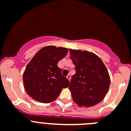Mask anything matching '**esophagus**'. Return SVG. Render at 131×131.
<instances>
[{
    "instance_id": "1",
    "label": "esophagus",
    "mask_w": 131,
    "mask_h": 131,
    "mask_svg": "<svg viewBox=\"0 0 131 131\" xmlns=\"http://www.w3.org/2000/svg\"><path fill=\"white\" fill-rule=\"evenodd\" d=\"M67 78H68V80H69V81H70V80H71V75H70V74H68V75L67 77Z\"/></svg>"
}]
</instances>
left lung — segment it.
<instances>
[{
    "label": "left lung",
    "instance_id": "obj_1",
    "mask_svg": "<svg viewBox=\"0 0 131 131\" xmlns=\"http://www.w3.org/2000/svg\"><path fill=\"white\" fill-rule=\"evenodd\" d=\"M69 51L76 71L69 87L73 101L85 107L98 104L106 96L110 86V75L105 65L90 51L72 49Z\"/></svg>",
    "mask_w": 131,
    "mask_h": 131
}]
</instances>
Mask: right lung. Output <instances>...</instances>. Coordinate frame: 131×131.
<instances>
[{"instance_id":"add662e5","label":"right lung","mask_w":131,"mask_h":131,"mask_svg":"<svg viewBox=\"0 0 131 131\" xmlns=\"http://www.w3.org/2000/svg\"><path fill=\"white\" fill-rule=\"evenodd\" d=\"M68 49L47 46L40 50L27 64L23 74L24 88L34 100L48 103L57 98L70 82L61 74L58 61L64 58Z\"/></svg>"}]
</instances>
